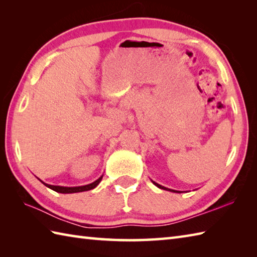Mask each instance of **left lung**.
<instances>
[{
    "instance_id": "left-lung-1",
    "label": "left lung",
    "mask_w": 257,
    "mask_h": 257,
    "mask_svg": "<svg viewBox=\"0 0 257 257\" xmlns=\"http://www.w3.org/2000/svg\"><path fill=\"white\" fill-rule=\"evenodd\" d=\"M154 182V181H152ZM154 184L155 185H157L158 188H160V189H163V190H168V191H171V192H180V191H176V190H171V189H168V188H165V187H162V185H160V184H158V183H156V182H154Z\"/></svg>"
}]
</instances>
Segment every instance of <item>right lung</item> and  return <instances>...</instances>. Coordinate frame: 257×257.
I'll return each instance as SVG.
<instances>
[{
  "mask_svg": "<svg viewBox=\"0 0 257 257\" xmlns=\"http://www.w3.org/2000/svg\"><path fill=\"white\" fill-rule=\"evenodd\" d=\"M102 177H100L98 180H96L95 182H92L90 184H87V185H83V187H72V188H68V187H59V185H51V184H47L44 183L42 181V183H44L46 187H48L50 189L56 191V192L59 193H77V192H84V191H88L96 188L99 182L101 181Z\"/></svg>",
  "mask_w": 257,
  "mask_h": 257,
  "instance_id": "1",
  "label": "right lung"
}]
</instances>
